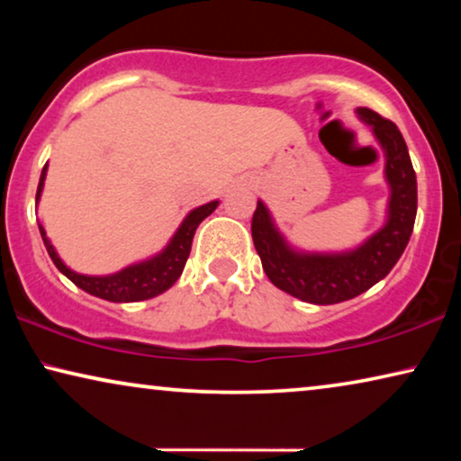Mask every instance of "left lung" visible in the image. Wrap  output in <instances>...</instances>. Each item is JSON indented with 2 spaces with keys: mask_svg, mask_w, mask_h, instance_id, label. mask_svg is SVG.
Returning a JSON list of instances; mask_svg holds the SVG:
<instances>
[{
  "mask_svg": "<svg viewBox=\"0 0 461 461\" xmlns=\"http://www.w3.org/2000/svg\"><path fill=\"white\" fill-rule=\"evenodd\" d=\"M358 117L374 128L386 155L390 185L388 220L363 245L342 254H302L294 251L275 229L262 201L251 218V237L262 268L273 285L311 304H338L357 298L386 276L405 251L418 212V182L399 128L371 109H357Z\"/></svg>",
  "mask_w": 461,
  "mask_h": 461,
  "instance_id": "1",
  "label": "left lung"
}]
</instances>
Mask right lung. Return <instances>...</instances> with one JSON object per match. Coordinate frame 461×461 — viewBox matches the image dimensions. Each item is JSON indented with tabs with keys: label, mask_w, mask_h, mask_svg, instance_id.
<instances>
[{
	"label": "right lung",
	"mask_w": 461,
	"mask_h": 461,
	"mask_svg": "<svg viewBox=\"0 0 461 461\" xmlns=\"http://www.w3.org/2000/svg\"><path fill=\"white\" fill-rule=\"evenodd\" d=\"M46 172H48V163L41 169V178L40 185H37V201H40V194L43 191V180H46ZM218 207V201H210V203L197 207L193 210L188 216L185 218V222L180 224V229L176 230V235L172 237V241L167 243V248L157 254L150 260L131 264V267L119 270L115 275H106V276H87V275H79L67 267L65 262L60 260L56 249L50 243V239L46 237V230L40 224V232L43 239V245H46L50 258L56 264V268L60 270L67 279H71L75 285L84 289V292L96 295V298L109 300V302H140V300H149L155 298L174 285L178 281V276L185 270V264L188 260V254H191V245H193V237L197 226L203 222V220L210 216V213Z\"/></svg>",
	"instance_id": "obj_1"
}]
</instances>
